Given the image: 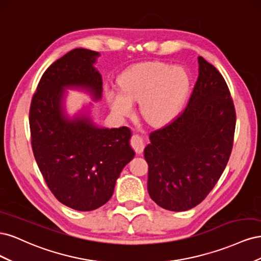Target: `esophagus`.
I'll return each instance as SVG.
<instances>
[{"label": "esophagus", "instance_id": "1", "mask_svg": "<svg viewBox=\"0 0 261 261\" xmlns=\"http://www.w3.org/2000/svg\"><path fill=\"white\" fill-rule=\"evenodd\" d=\"M130 145L133 147V149L135 150V152L140 154L143 153L144 151V148H145V145H144V140L143 138H141L139 135H133L132 136V139H130Z\"/></svg>", "mask_w": 261, "mask_h": 261}]
</instances>
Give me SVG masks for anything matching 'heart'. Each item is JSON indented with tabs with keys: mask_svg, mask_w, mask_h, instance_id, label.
<instances>
[{
	"mask_svg": "<svg viewBox=\"0 0 261 261\" xmlns=\"http://www.w3.org/2000/svg\"><path fill=\"white\" fill-rule=\"evenodd\" d=\"M121 91L108 92L110 106L120 116H127L134 101L139 102L141 116L150 124H161L183 108L191 90V76L181 66L163 62L140 63L128 68L118 80Z\"/></svg>",
	"mask_w": 261,
	"mask_h": 261,
	"instance_id": "obj_1",
	"label": "heart"
}]
</instances>
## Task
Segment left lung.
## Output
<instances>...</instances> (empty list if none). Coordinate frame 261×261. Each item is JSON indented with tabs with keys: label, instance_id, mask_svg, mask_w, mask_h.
<instances>
[{
	"label": "left lung",
	"instance_id": "obj_1",
	"mask_svg": "<svg viewBox=\"0 0 261 261\" xmlns=\"http://www.w3.org/2000/svg\"><path fill=\"white\" fill-rule=\"evenodd\" d=\"M187 107L174 120L150 133L145 148L148 193L170 211L199 204L212 191L231 155L236 114L219 70L202 57Z\"/></svg>",
	"mask_w": 261,
	"mask_h": 261
}]
</instances>
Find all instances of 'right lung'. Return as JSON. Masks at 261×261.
I'll return each mask as SVG.
<instances>
[{"label":"right lung","instance_id":"right-lung-1","mask_svg":"<svg viewBox=\"0 0 261 261\" xmlns=\"http://www.w3.org/2000/svg\"><path fill=\"white\" fill-rule=\"evenodd\" d=\"M100 53L83 48L69 51L43 73L31 100V147L46 185L60 202L91 211L111 198L116 179L135 155L130 129L99 127L86 112L69 116L66 89L102 97V77L93 66Z\"/></svg>","mask_w":261,"mask_h":261}]
</instances>
